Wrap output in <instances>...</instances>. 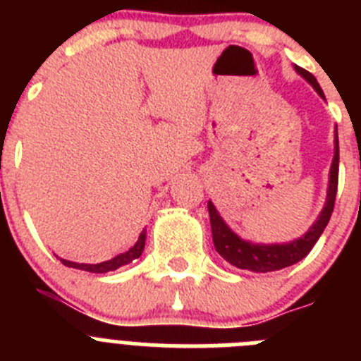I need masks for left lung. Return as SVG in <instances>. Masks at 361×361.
<instances>
[{"label": "left lung", "mask_w": 361, "mask_h": 361, "mask_svg": "<svg viewBox=\"0 0 361 361\" xmlns=\"http://www.w3.org/2000/svg\"><path fill=\"white\" fill-rule=\"evenodd\" d=\"M296 72L304 79H307L312 85V88L324 97L320 85L314 79L311 72L307 70L295 66ZM338 162H340V148H338V133L334 137V159L331 164V180H329V191H327V200L322 209L318 220L312 224V228L305 233L304 237L298 240H293L289 244H275V245H262V244H251L242 238H238L228 226L224 224V220L220 219L216 213L215 206L208 202L209 220H212V233H213V244L220 257L224 258L226 262L231 266L238 267V269L255 271V273H267V271H279L283 267H289L293 264L300 262L302 258L307 257L309 251L312 250V245L317 244L320 235L324 233L325 226L329 222L331 213L334 208V200H336V190H338Z\"/></svg>", "instance_id": "left-lung-1"}]
</instances>
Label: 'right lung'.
I'll list each match as a JSON object with an SVG mask.
<instances>
[{"mask_svg": "<svg viewBox=\"0 0 361 361\" xmlns=\"http://www.w3.org/2000/svg\"><path fill=\"white\" fill-rule=\"evenodd\" d=\"M145 240H146V231H142L139 235V240L135 242L132 250H128L126 253H121L117 255L116 258H111V260H106V262H101V264H75V262H70V260H63L61 262L65 264L66 267H73V269H82V271H90V273H108V271H114L121 266H126L130 264L132 260L139 258L142 255V250H145Z\"/></svg>", "mask_w": 361, "mask_h": 361, "instance_id": "obj_1", "label": "right lung"}]
</instances>
